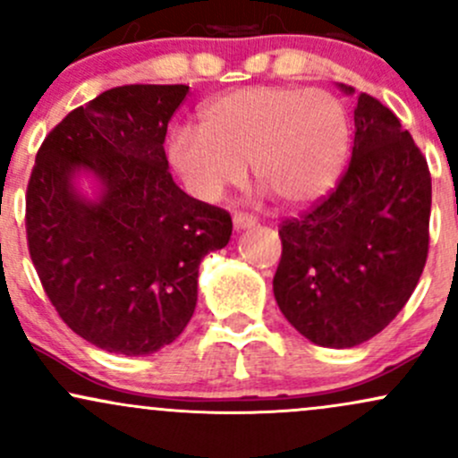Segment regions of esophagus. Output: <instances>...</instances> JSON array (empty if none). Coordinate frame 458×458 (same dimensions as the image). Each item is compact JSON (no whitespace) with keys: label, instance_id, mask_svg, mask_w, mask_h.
<instances>
[{"label":"esophagus","instance_id":"34e87169","mask_svg":"<svg viewBox=\"0 0 458 458\" xmlns=\"http://www.w3.org/2000/svg\"><path fill=\"white\" fill-rule=\"evenodd\" d=\"M256 222H259V219H256L254 215H250V213H234L233 215V224H234L236 230L251 228V225H256Z\"/></svg>","mask_w":458,"mask_h":458}]
</instances>
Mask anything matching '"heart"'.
Returning <instances> with one entry per match:
<instances>
[{
  "label": "heart",
  "mask_w": 458,
  "mask_h": 458,
  "mask_svg": "<svg viewBox=\"0 0 458 458\" xmlns=\"http://www.w3.org/2000/svg\"><path fill=\"white\" fill-rule=\"evenodd\" d=\"M351 148V115L335 94L318 88L256 86L213 98L199 129L181 124L167 138V159L193 198L217 202L256 181L282 202L308 204L335 185Z\"/></svg>",
  "instance_id": "1"
}]
</instances>
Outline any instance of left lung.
Returning a JSON list of instances; mask_svg holds the SVG:
<instances>
[{
    "instance_id": "left-lung-1",
    "label": "left lung",
    "mask_w": 458,
    "mask_h": 458,
    "mask_svg": "<svg viewBox=\"0 0 458 458\" xmlns=\"http://www.w3.org/2000/svg\"><path fill=\"white\" fill-rule=\"evenodd\" d=\"M351 92V88H344ZM430 172L401 120L361 92L349 167L280 224L273 295L310 343L349 349L396 318L428 256Z\"/></svg>"
}]
</instances>
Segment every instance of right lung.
Masks as SVG:
<instances>
[{
    "instance_id": "right-lung-1",
    "label": "right lung",
    "mask_w": 458,
    "mask_h": 458,
    "mask_svg": "<svg viewBox=\"0 0 458 458\" xmlns=\"http://www.w3.org/2000/svg\"><path fill=\"white\" fill-rule=\"evenodd\" d=\"M189 86L98 94L49 131L25 193L28 250L51 306L98 349L150 355L174 343L198 301V267L233 234L225 208L187 196L167 170V123ZM102 178L101 203L70 185Z\"/></svg>"
}]
</instances>
